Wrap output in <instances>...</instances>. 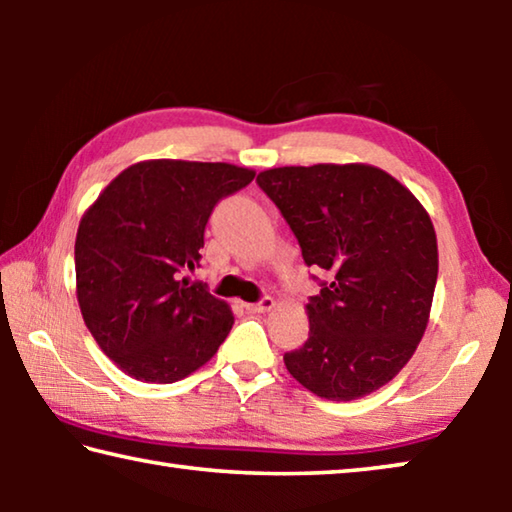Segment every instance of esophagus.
Masks as SVG:
<instances>
[{
	"label": "esophagus",
	"instance_id": "esophagus-1",
	"mask_svg": "<svg viewBox=\"0 0 512 512\" xmlns=\"http://www.w3.org/2000/svg\"><path fill=\"white\" fill-rule=\"evenodd\" d=\"M275 307V300L273 298H262L259 302H250V305H246V309L250 311V314H266V311H271Z\"/></svg>",
	"mask_w": 512,
	"mask_h": 512
}]
</instances>
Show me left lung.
I'll use <instances>...</instances> for the list:
<instances>
[{
  "label": "left lung",
  "instance_id": "8db88e82",
  "mask_svg": "<svg viewBox=\"0 0 512 512\" xmlns=\"http://www.w3.org/2000/svg\"><path fill=\"white\" fill-rule=\"evenodd\" d=\"M327 282L307 305L309 339L284 366L318 397L359 400L386 386L422 341L438 280L427 210L372 164L277 167L257 176Z\"/></svg>",
  "mask_w": 512,
  "mask_h": 512
}]
</instances>
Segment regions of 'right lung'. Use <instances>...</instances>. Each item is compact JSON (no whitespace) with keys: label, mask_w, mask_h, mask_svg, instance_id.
<instances>
[{"label":"right lung","mask_w":512,"mask_h":512,"mask_svg":"<svg viewBox=\"0 0 512 512\" xmlns=\"http://www.w3.org/2000/svg\"><path fill=\"white\" fill-rule=\"evenodd\" d=\"M253 178V169L228 162L144 160L85 210L76 298L94 341L126 375L173 384L205 366L230 334L228 302L183 273L201 264L214 205Z\"/></svg>","instance_id":"add662e5"}]
</instances>
